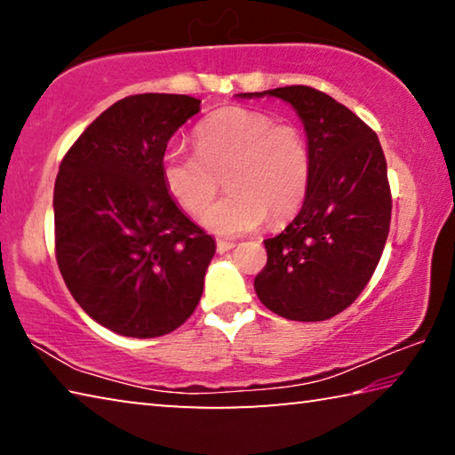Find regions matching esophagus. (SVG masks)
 Instances as JSON below:
<instances>
[{
    "instance_id": "1",
    "label": "esophagus",
    "mask_w": 455,
    "mask_h": 455,
    "mask_svg": "<svg viewBox=\"0 0 455 455\" xmlns=\"http://www.w3.org/2000/svg\"><path fill=\"white\" fill-rule=\"evenodd\" d=\"M230 249H235V243H230V241H217V251L220 252H228Z\"/></svg>"
}]
</instances>
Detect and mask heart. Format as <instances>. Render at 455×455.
Wrapping results in <instances>:
<instances>
[{
  "instance_id": "b5f03b06",
  "label": "heart",
  "mask_w": 455,
  "mask_h": 455,
  "mask_svg": "<svg viewBox=\"0 0 455 455\" xmlns=\"http://www.w3.org/2000/svg\"><path fill=\"white\" fill-rule=\"evenodd\" d=\"M195 154L168 150L160 160L164 188L188 214H200L222 174L227 195L203 214L222 236L281 222L303 204L311 182V152L301 130L275 124L265 112L222 108L195 128Z\"/></svg>"
}]
</instances>
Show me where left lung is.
<instances>
[{"label": "left lung", "instance_id": "1", "mask_svg": "<svg viewBox=\"0 0 455 455\" xmlns=\"http://www.w3.org/2000/svg\"><path fill=\"white\" fill-rule=\"evenodd\" d=\"M273 96L295 108L311 152L301 211L267 238L255 291L267 309L291 321H325L355 301L379 263L391 220V190L379 138L349 108L309 86Z\"/></svg>", "mask_w": 455, "mask_h": 455}]
</instances>
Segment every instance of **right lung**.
Instances as JSON below:
<instances>
[{
	"mask_svg": "<svg viewBox=\"0 0 455 455\" xmlns=\"http://www.w3.org/2000/svg\"><path fill=\"white\" fill-rule=\"evenodd\" d=\"M200 100L136 94L84 130L53 187L56 259L84 311L114 333L160 337L200 301L214 238L164 188L160 160Z\"/></svg>",
	"mask_w": 455,
	"mask_h": 455,
	"instance_id": "add662e5",
	"label": "right lung"
}]
</instances>
